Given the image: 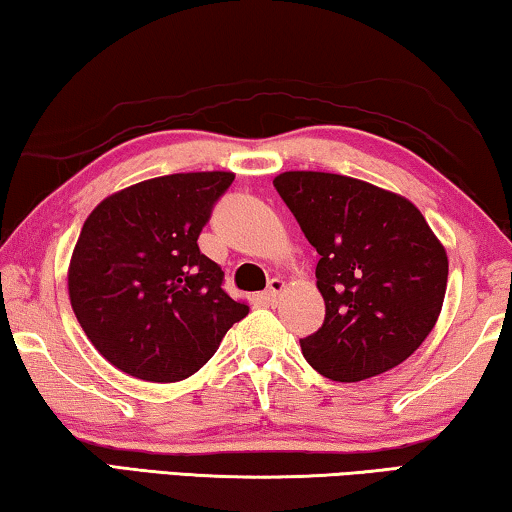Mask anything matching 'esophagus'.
<instances>
[{
    "mask_svg": "<svg viewBox=\"0 0 512 512\" xmlns=\"http://www.w3.org/2000/svg\"><path fill=\"white\" fill-rule=\"evenodd\" d=\"M284 288H286V281H284V279H279V277L270 279L268 291L263 293L265 302H270V305H277V302L281 300V293H284Z\"/></svg>",
    "mask_w": 512,
    "mask_h": 512,
    "instance_id": "1",
    "label": "esophagus"
}]
</instances>
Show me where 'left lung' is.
I'll use <instances>...</instances> for the list:
<instances>
[{
  "label": "left lung",
  "instance_id": "obj_1",
  "mask_svg": "<svg viewBox=\"0 0 512 512\" xmlns=\"http://www.w3.org/2000/svg\"><path fill=\"white\" fill-rule=\"evenodd\" d=\"M274 187L318 251L325 300L318 332L300 339L318 374L353 383L404 362L441 314L448 256L409 198L355 177L286 170Z\"/></svg>",
  "mask_w": 512,
  "mask_h": 512
}]
</instances>
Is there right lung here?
<instances>
[{"label":"right lung","mask_w":512,"mask_h":512,"mask_svg":"<svg viewBox=\"0 0 512 512\" xmlns=\"http://www.w3.org/2000/svg\"><path fill=\"white\" fill-rule=\"evenodd\" d=\"M231 170L175 173L115 191L85 219L69 263L80 328L110 365L154 383L196 374L249 305L198 249Z\"/></svg>","instance_id":"add662e5"}]
</instances>
